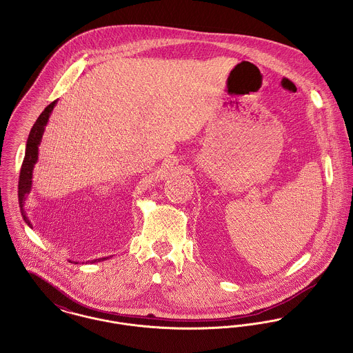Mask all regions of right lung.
<instances>
[{
	"label": "right lung",
	"instance_id": "right-lung-1",
	"mask_svg": "<svg viewBox=\"0 0 353 353\" xmlns=\"http://www.w3.org/2000/svg\"><path fill=\"white\" fill-rule=\"evenodd\" d=\"M56 104H57V100H54L53 103H50L43 109V112L36 120L33 128L30 129V133H29V137H28V141H26V148H25V157H23V161H22L20 180H19V201H20V208H21L22 217L30 228H32V224H30V221H29V219L25 213L23 204H25V200H26L28 194L32 190L33 169H34V165L37 164V160H39V146L41 144L42 134L45 132V126L48 124L49 117H50V114L53 112V108L56 106ZM106 259H109V257H101V259L93 260L92 263H94V261L97 263V261H101V260L104 261Z\"/></svg>",
	"mask_w": 353,
	"mask_h": 353
}]
</instances>
